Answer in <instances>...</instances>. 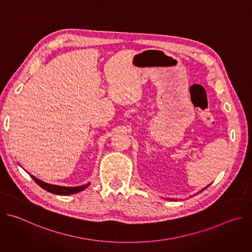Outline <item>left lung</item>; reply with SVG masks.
<instances>
[{
  "label": "left lung",
  "mask_w": 252,
  "mask_h": 252,
  "mask_svg": "<svg viewBox=\"0 0 252 252\" xmlns=\"http://www.w3.org/2000/svg\"><path fill=\"white\" fill-rule=\"evenodd\" d=\"M206 189V188H204V189H202V190H204V189ZM202 190H200V191H199V192H201V191H202Z\"/></svg>",
  "instance_id": "left-lung-1"
}]
</instances>
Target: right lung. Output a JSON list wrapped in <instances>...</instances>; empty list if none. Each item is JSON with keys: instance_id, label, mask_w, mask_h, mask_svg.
Returning <instances> with one entry per match:
<instances>
[{"instance_id": "obj_1", "label": "right lung", "mask_w": 252, "mask_h": 252, "mask_svg": "<svg viewBox=\"0 0 252 252\" xmlns=\"http://www.w3.org/2000/svg\"><path fill=\"white\" fill-rule=\"evenodd\" d=\"M31 175V174H30ZM31 177L33 179L35 184H38L42 189H44L45 190L55 193V194H60V195H68V194H73V193H77L79 191L84 190L85 189H87L90 184L88 185H84L81 187H76V188H66V187H59V186H53V185H49L46 184L42 181H39L38 178H35L34 176L31 175Z\"/></svg>"}]
</instances>
